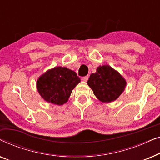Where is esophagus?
Returning <instances> with one entry per match:
<instances>
[{"label": "esophagus", "instance_id": "34e87169", "mask_svg": "<svg viewBox=\"0 0 160 160\" xmlns=\"http://www.w3.org/2000/svg\"><path fill=\"white\" fill-rule=\"evenodd\" d=\"M89 78V76H84V77L82 78V80L84 81V82H87V80H88Z\"/></svg>", "mask_w": 160, "mask_h": 160}]
</instances>
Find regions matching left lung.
Segmentation results:
<instances>
[{"label": "left lung", "mask_w": 160, "mask_h": 160, "mask_svg": "<svg viewBox=\"0 0 160 160\" xmlns=\"http://www.w3.org/2000/svg\"><path fill=\"white\" fill-rule=\"evenodd\" d=\"M87 84L100 101L110 102L123 92L127 83L119 72L106 65L98 67L96 73L89 76Z\"/></svg>", "instance_id": "1"}]
</instances>
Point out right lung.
<instances>
[{"label":"right lung","mask_w":160,"mask_h":160,"mask_svg":"<svg viewBox=\"0 0 160 160\" xmlns=\"http://www.w3.org/2000/svg\"><path fill=\"white\" fill-rule=\"evenodd\" d=\"M80 82L76 72L58 66L42 74L37 80L36 87L45 101L61 106L68 100L72 90Z\"/></svg>","instance_id":"1"}]
</instances>
